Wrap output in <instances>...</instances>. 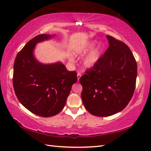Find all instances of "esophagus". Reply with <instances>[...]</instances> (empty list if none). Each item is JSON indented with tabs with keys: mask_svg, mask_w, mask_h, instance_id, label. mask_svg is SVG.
Returning a JSON list of instances; mask_svg holds the SVG:
<instances>
[{
	"mask_svg": "<svg viewBox=\"0 0 151 151\" xmlns=\"http://www.w3.org/2000/svg\"><path fill=\"white\" fill-rule=\"evenodd\" d=\"M81 76H82V75H81V73H77V78H78V81H79L80 78H81Z\"/></svg>",
	"mask_w": 151,
	"mask_h": 151,
	"instance_id": "1",
	"label": "esophagus"
}]
</instances>
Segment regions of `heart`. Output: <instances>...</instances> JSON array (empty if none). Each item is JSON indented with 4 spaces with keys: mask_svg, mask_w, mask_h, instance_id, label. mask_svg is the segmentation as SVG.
<instances>
[{
    "mask_svg": "<svg viewBox=\"0 0 151 151\" xmlns=\"http://www.w3.org/2000/svg\"><path fill=\"white\" fill-rule=\"evenodd\" d=\"M95 43L94 42H88L87 44L79 49L76 53L78 54H83L87 52L88 50H90L93 47ZM102 49L100 45H98L97 47H95L93 49L91 50L87 55L84 58L83 60V65L86 68H92L94 67L96 63H97L99 58L101 56Z\"/></svg>",
    "mask_w": 151,
    "mask_h": 151,
    "instance_id": "b5f03b06",
    "label": "heart"
}]
</instances>
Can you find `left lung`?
I'll return each instance as SVG.
<instances>
[{"label": "left lung", "instance_id": "left-lung-1", "mask_svg": "<svg viewBox=\"0 0 151 151\" xmlns=\"http://www.w3.org/2000/svg\"><path fill=\"white\" fill-rule=\"evenodd\" d=\"M109 47L92 68L80 78L81 98L89 113L106 117L122 111L135 90L137 63L130 48L106 36Z\"/></svg>", "mask_w": 151, "mask_h": 151}]
</instances>
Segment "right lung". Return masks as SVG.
<instances>
[{
	"mask_svg": "<svg viewBox=\"0 0 151 151\" xmlns=\"http://www.w3.org/2000/svg\"><path fill=\"white\" fill-rule=\"evenodd\" d=\"M54 35L40 34L25 45L15 58L13 86L19 101L32 113L49 117L62 111L73 84L75 70L69 71L62 63L43 64L35 58L37 43Z\"/></svg>",
	"mask_w": 151,
	"mask_h": 151,
	"instance_id": "1",
	"label": "right lung"
}]
</instances>
